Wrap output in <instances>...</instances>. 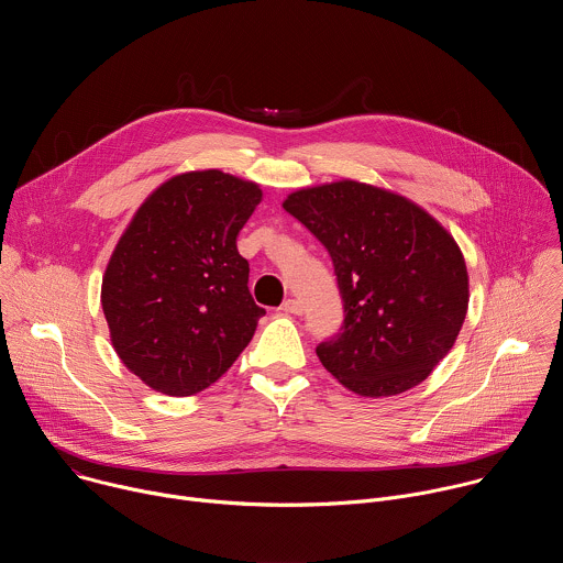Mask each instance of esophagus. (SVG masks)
Listing matches in <instances>:
<instances>
[{
	"label": "esophagus",
	"mask_w": 563,
	"mask_h": 563,
	"mask_svg": "<svg viewBox=\"0 0 563 563\" xmlns=\"http://www.w3.org/2000/svg\"><path fill=\"white\" fill-rule=\"evenodd\" d=\"M280 309H283L285 313H296V316H300V313H302V302L296 300V298H287V300L280 305Z\"/></svg>",
	"instance_id": "1"
}]
</instances>
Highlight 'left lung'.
I'll return each instance as SVG.
<instances>
[{
	"label": "left lung",
	"mask_w": 563,
	"mask_h": 563,
	"mask_svg": "<svg viewBox=\"0 0 563 563\" xmlns=\"http://www.w3.org/2000/svg\"><path fill=\"white\" fill-rule=\"evenodd\" d=\"M283 209L334 263L345 320L316 347L323 367L369 398L423 383L467 313V267L452 233L410 198L356 180L296 189Z\"/></svg>",
	"instance_id": "8db88e82"
}]
</instances>
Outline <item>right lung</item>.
Wrapping results in <instances>:
<instances>
[{
	"label": "right lung",
	"mask_w": 563,
	"mask_h": 563,
	"mask_svg": "<svg viewBox=\"0 0 563 563\" xmlns=\"http://www.w3.org/2000/svg\"><path fill=\"white\" fill-rule=\"evenodd\" d=\"M261 200L252 180L185 172L153 189L122 231L100 300L115 354L151 389L198 394L250 345L265 309L235 238Z\"/></svg>",
	"instance_id": "add662e5"
}]
</instances>
